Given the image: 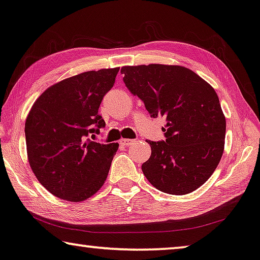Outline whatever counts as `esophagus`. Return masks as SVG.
I'll return each instance as SVG.
<instances>
[{
    "label": "esophagus",
    "instance_id": "1",
    "mask_svg": "<svg viewBox=\"0 0 260 260\" xmlns=\"http://www.w3.org/2000/svg\"><path fill=\"white\" fill-rule=\"evenodd\" d=\"M132 143H134V140H131V139H121V140H120V145L123 147H128Z\"/></svg>",
    "mask_w": 260,
    "mask_h": 260
}]
</instances>
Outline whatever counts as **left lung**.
I'll list each match as a JSON object with an SVG mask.
<instances>
[{
  "mask_svg": "<svg viewBox=\"0 0 260 260\" xmlns=\"http://www.w3.org/2000/svg\"><path fill=\"white\" fill-rule=\"evenodd\" d=\"M123 83L152 118L166 117L165 141H147L146 179L170 195L189 193L208 181L224 150L226 122L219 99L199 75L179 65L123 67Z\"/></svg>",
  "mask_w": 260,
  "mask_h": 260,
  "instance_id": "1",
  "label": "left lung"
}]
</instances>
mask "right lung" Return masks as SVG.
<instances>
[{
	"label": "right lung",
	"instance_id": "obj_1",
	"mask_svg": "<svg viewBox=\"0 0 260 260\" xmlns=\"http://www.w3.org/2000/svg\"><path fill=\"white\" fill-rule=\"evenodd\" d=\"M118 72L119 68L102 69L61 80L42 93L26 117L30 167L61 200L81 202L105 183L119 145L90 137L105 127L98 110Z\"/></svg>",
	"mask_w": 260,
	"mask_h": 260
}]
</instances>
